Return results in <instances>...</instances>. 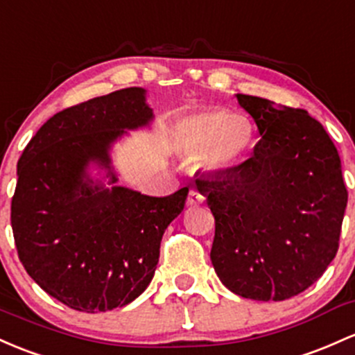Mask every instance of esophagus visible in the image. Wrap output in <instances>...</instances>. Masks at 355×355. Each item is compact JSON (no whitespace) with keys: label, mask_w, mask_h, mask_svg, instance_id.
I'll return each mask as SVG.
<instances>
[{"label":"esophagus","mask_w":355,"mask_h":355,"mask_svg":"<svg viewBox=\"0 0 355 355\" xmlns=\"http://www.w3.org/2000/svg\"><path fill=\"white\" fill-rule=\"evenodd\" d=\"M204 200H205V197L202 196L198 190H190L189 198H187V204H189L190 207H196V205H200Z\"/></svg>","instance_id":"obj_1"}]
</instances>
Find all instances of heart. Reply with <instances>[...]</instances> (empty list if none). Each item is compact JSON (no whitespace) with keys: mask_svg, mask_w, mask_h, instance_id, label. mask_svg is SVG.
I'll return each instance as SVG.
<instances>
[{"mask_svg":"<svg viewBox=\"0 0 355 355\" xmlns=\"http://www.w3.org/2000/svg\"><path fill=\"white\" fill-rule=\"evenodd\" d=\"M256 131L244 114L207 109L185 116L171 130V145L187 157H200L204 168L229 173L246 163L254 148Z\"/></svg>","mask_w":355,"mask_h":355,"instance_id":"1","label":"heart"}]
</instances>
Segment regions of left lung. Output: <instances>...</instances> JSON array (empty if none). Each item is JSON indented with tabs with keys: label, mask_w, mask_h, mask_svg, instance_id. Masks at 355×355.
<instances>
[{
	"label": "left lung",
	"mask_w": 355,
	"mask_h": 355,
	"mask_svg": "<svg viewBox=\"0 0 355 355\" xmlns=\"http://www.w3.org/2000/svg\"><path fill=\"white\" fill-rule=\"evenodd\" d=\"M236 97L261 139L241 168L196 180L216 219L210 259L232 293L279 302L336 258L347 189L336 145L309 112Z\"/></svg>",
	"instance_id": "left-lung-1"
}]
</instances>
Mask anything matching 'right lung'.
<instances>
[{
  "mask_svg": "<svg viewBox=\"0 0 355 355\" xmlns=\"http://www.w3.org/2000/svg\"><path fill=\"white\" fill-rule=\"evenodd\" d=\"M153 118L145 89H121L57 112L18 159L11 227L19 261L70 309L97 313L138 298L163 232L184 210L187 187L150 197L116 185L112 146Z\"/></svg>",
  "mask_w": 355,
  "mask_h": 355,
  "instance_id": "add662e5",
  "label": "right lung"
}]
</instances>
